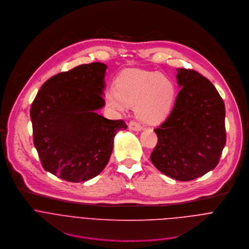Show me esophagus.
Masks as SVG:
<instances>
[{
  "instance_id": "1",
  "label": "esophagus",
  "mask_w": 249,
  "mask_h": 249,
  "mask_svg": "<svg viewBox=\"0 0 249 249\" xmlns=\"http://www.w3.org/2000/svg\"><path fill=\"white\" fill-rule=\"evenodd\" d=\"M128 127H129V129L134 130V131H140L142 129V125L135 121H131L128 124Z\"/></svg>"
}]
</instances>
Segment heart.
<instances>
[{
  "label": "heart",
  "instance_id": "obj_1",
  "mask_svg": "<svg viewBox=\"0 0 249 249\" xmlns=\"http://www.w3.org/2000/svg\"><path fill=\"white\" fill-rule=\"evenodd\" d=\"M175 87L158 72L125 70L115 85V90L106 92V102L112 108L124 111L127 104L135 106L139 119L157 123L165 118L173 105Z\"/></svg>",
  "mask_w": 249,
  "mask_h": 249
}]
</instances>
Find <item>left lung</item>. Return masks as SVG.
Here are the masks:
<instances>
[{
  "mask_svg": "<svg viewBox=\"0 0 249 249\" xmlns=\"http://www.w3.org/2000/svg\"><path fill=\"white\" fill-rule=\"evenodd\" d=\"M181 89L166 120L157 128L151 161L163 174L190 181L215 168L226 144L225 104L209 80L178 68Z\"/></svg>",
  "mask_w": 249,
  "mask_h": 249,
  "instance_id": "left-lung-1",
  "label": "left lung"
}]
</instances>
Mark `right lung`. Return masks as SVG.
<instances>
[{
  "instance_id": "right-lung-1",
  "label": "right lung",
  "mask_w": 249,
  "mask_h": 249,
  "mask_svg": "<svg viewBox=\"0 0 249 249\" xmlns=\"http://www.w3.org/2000/svg\"><path fill=\"white\" fill-rule=\"evenodd\" d=\"M107 65L92 62L50 78L30 110L33 140L43 167L69 182L97 176L107 165L123 120L96 113L105 104Z\"/></svg>"
}]
</instances>
